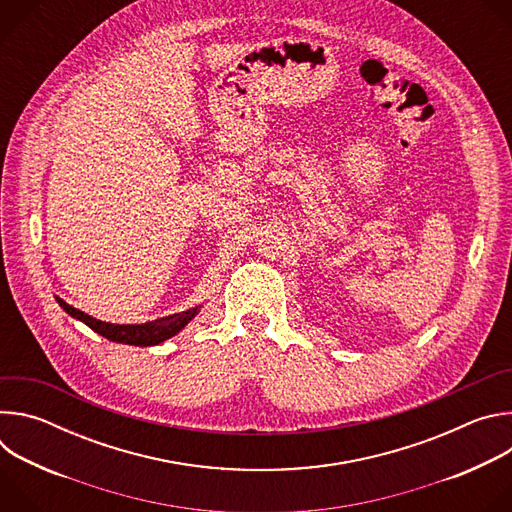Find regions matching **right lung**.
<instances>
[{
  "mask_svg": "<svg viewBox=\"0 0 512 512\" xmlns=\"http://www.w3.org/2000/svg\"><path fill=\"white\" fill-rule=\"evenodd\" d=\"M56 302L62 306V310L68 316L81 320L83 324H87L91 330L105 336L107 340L121 342V344H133V346H156V344L176 336L198 314V308H192V310L172 314V316H166V318H160L154 322H145V324H109V322H101L77 308L68 306L60 298H56Z\"/></svg>",
  "mask_w": 512,
  "mask_h": 512,
  "instance_id": "obj_1",
  "label": "right lung"
}]
</instances>
